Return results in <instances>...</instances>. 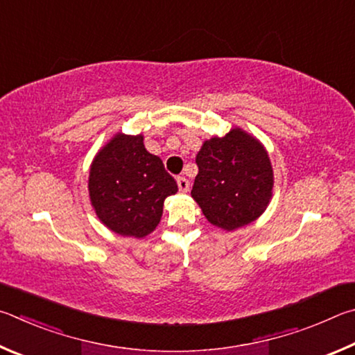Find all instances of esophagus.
Returning <instances> with one entry per match:
<instances>
[{
  "instance_id": "1",
  "label": "esophagus",
  "mask_w": 355,
  "mask_h": 355,
  "mask_svg": "<svg viewBox=\"0 0 355 355\" xmlns=\"http://www.w3.org/2000/svg\"><path fill=\"white\" fill-rule=\"evenodd\" d=\"M176 182H178L179 191H182V193H185V191H189L190 184H189V181H187V179H185L184 176H179V178L176 179Z\"/></svg>"
}]
</instances>
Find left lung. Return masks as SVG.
Returning <instances> with one entry per match:
<instances>
[{
    "label": "left lung",
    "mask_w": 355,
    "mask_h": 355,
    "mask_svg": "<svg viewBox=\"0 0 355 355\" xmlns=\"http://www.w3.org/2000/svg\"><path fill=\"white\" fill-rule=\"evenodd\" d=\"M191 198L210 225L232 232L262 215L272 196L275 173L268 151L239 126L214 135L196 154Z\"/></svg>",
    "instance_id": "left-lung-1"
}]
</instances>
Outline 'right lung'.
Masks as SVG:
<instances>
[{"mask_svg":"<svg viewBox=\"0 0 355 355\" xmlns=\"http://www.w3.org/2000/svg\"><path fill=\"white\" fill-rule=\"evenodd\" d=\"M178 184L162 160L146 151L143 134L116 132L99 148L89 173V196L103 225L123 237L143 239L160 223Z\"/></svg>","mask_w":355,"mask_h":355,"instance_id":"add662e5","label":"right lung"}]
</instances>
